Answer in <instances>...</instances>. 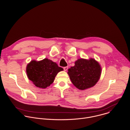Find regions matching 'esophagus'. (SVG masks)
I'll return each instance as SVG.
<instances>
[{"mask_svg":"<svg viewBox=\"0 0 130 130\" xmlns=\"http://www.w3.org/2000/svg\"><path fill=\"white\" fill-rule=\"evenodd\" d=\"M68 66H66V67H64L63 68H64V71H67V69H68Z\"/></svg>","mask_w":130,"mask_h":130,"instance_id":"obj_1","label":"esophagus"}]
</instances>
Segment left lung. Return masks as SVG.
Listing matches in <instances>:
<instances>
[{
    "instance_id": "1",
    "label": "left lung",
    "mask_w": 130,
    "mask_h": 130,
    "mask_svg": "<svg viewBox=\"0 0 130 130\" xmlns=\"http://www.w3.org/2000/svg\"><path fill=\"white\" fill-rule=\"evenodd\" d=\"M70 79L77 88L84 90L94 86L99 81L101 68L99 63L94 59H79L75 66L68 69Z\"/></svg>"
}]
</instances>
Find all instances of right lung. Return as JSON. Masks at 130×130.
Masks as SVG:
<instances>
[{
  "label": "right lung",
  "instance_id": "add662e5",
  "mask_svg": "<svg viewBox=\"0 0 130 130\" xmlns=\"http://www.w3.org/2000/svg\"><path fill=\"white\" fill-rule=\"evenodd\" d=\"M62 67L48 59L40 61H31L28 64L26 72L28 78L38 87L46 88L51 84Z\"/></svg>",
  "mask_w": 130,
  "mask_h": 130
}]
</instances>
